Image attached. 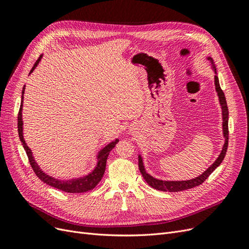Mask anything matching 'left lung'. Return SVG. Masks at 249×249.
<instances>
[{
	"mask_svg": "<svg viewBox=\"0 0 249 249\" xmlns=\"http://www.w3.org/2000/svg\"><path fill=\"white\" fill-rule=\"evenodd\" d=\"M208 60L211 62V65H212V69L216 73V67L214 64L213 59L211 57H208ZM214 83H215V89L218 95V99H219V104L222 109V129H223V137H224V144L222 146V150L220 155L218 156L216 161L211 165V166L205 171L202 172V175L198 176L197 178H192V179H187V180H163L156 178L152 177L146 172L144 168V164H143V160L141 155L138 156V165H139V170L141 172V175L146 180V183L154 188V189L160 190V191H168V192H178V191H183L190 189V188L196 187L200 184H202L205 180L209 178V176L212 173L223 161L225 154H227L228 150V145H229V109H228V104L227 101H225V96L224 93L220 88L219 84V80H218L217 74L214 77Z\"/></svg>",
	"mask_w": 249,
	"mask_h": 249,
	"instance_id": "obj_1",
	"label": "left lung"
}]
</instances>
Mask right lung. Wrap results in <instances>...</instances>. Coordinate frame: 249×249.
I'll return each mask as SVG.
<instances>
[{
	"label": "right lung",
	"instance_id": "add662e5",
	"mask_svg": "<svg viewBox=\"0 0 249 249\" xmlns=\"http://www.w3.org/2000/svg\"><path fill=\"white\" fill-rule=\"evenodd\" d=\"M42 58V55H40V57L38 58V60L35 62L34 66L32 67L31 71L30 73L33 72V71L36 69V66L38 65V63L40 62V60ZM25 87L22 88L21 91V103H20V108H19V112H18V136L20 139V142L22 146H24L27 156L29 158V162L31 164V166L34 170V172L36 173V176L38 177L43 183H46L52 187L57 188L59 190H62L64 192H69V193H83V192H87L89 190H92L93 188L100 183V180L102 179L104 173H105V169H106V163H107V159L108 156L110 154L111 150L114 148V146L116 145V143L119 141L118 139H115L114 141L110 142L109 144H107L105 147H103L99 153H97L96 159H97V163L96 166L94 167V169L89 172L88 175L81 177V178H71V179H58L56 178H53L49 175H47L46 172H43L40 167L38 166V164L35 161L32 150L29 148V146L27 145V143L24 139V124H22V103H24V93H25Z\"/></svg>",
	"mask_w": 249,
	"mask_h": 249
}]
</instances>
